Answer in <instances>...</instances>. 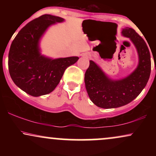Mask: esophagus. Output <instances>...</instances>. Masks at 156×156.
Returning a JSON list of instances; mask_svg holds the SVG:
<instances>
[{
	"instance_id": "34e87169",
	"label": "esophagus",
	"mask_w": 156,
	"mask_h": 156,
	"mask_svg": "<svg viewBox=\"0 0 156 156\" xmlns=\"http://www.w3.org/2000/svg\"><path fill=\"white\" fill-rule=\"evenodd\" d=\"M83 56L85 57V58H89V57H90V55L88 54V53H83Z\"/></svg>"
}]
</instances>
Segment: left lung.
I'll list each match as a JSON object with an SVG mask.
<instances>
[{
    "instance_id": "1",
    "label": "left lung",
    "mask_w": 156,
    "mask_h": 156,
    "mask_svg": "<svg viewBox=\"0 0 156 156\" xmlns=\"http://www.w3.org/2000/svg\"><path fill=\"white\" fill-rule=\"evenodd\" d=\"M122 36L133 44L138 54V65L125 78H111L94 61H89V67L84 76L86 89L90 100L102 108H114L133 101L146 87L151 71L150 54L144 40L133 28L125 27Z\"/></svg>"
}]
</instances>
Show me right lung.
Segmentation results:
<instances>
[{"instance_id": "obj_1", "label": "right lung", "mask_w": 156, "mask_h": 156, "mask_svg": "<svg viewBox=\"0 0 156 156\" xmlns=\"http://www.w3.org/2000/svg\"><path fill=\"white\" fill-rule=\"evenodd\" d=\"M64 19L44 15L26 24L14 39L9 53V71L17 87L34 97L53 92L78 56L53 58L42 54L40 42L51 26Z\"/></svg>"}]
</instances>
